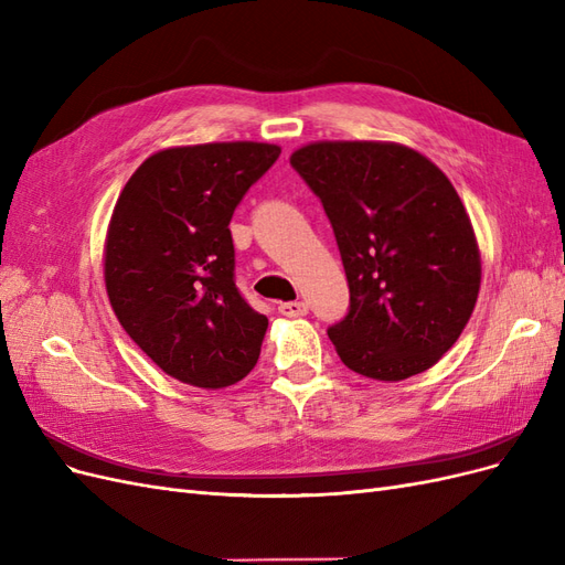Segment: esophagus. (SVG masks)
Returning a JSON list of instances; mask_svg holds the SVG:
<instances>
[{"mask_svg": "<svg viewBox=\"0 0 565 565\" xmlns=\"http://www.w3.org/2000/svg\"><path fill=\"white\" fill-rule=\"evenodd\" d=\"M278 311L285 318H301V316L309 313V303H306V301H285V303L278 306Z\"/></svg>", "mask_w": 565, "mask_h": 565, "instance_id": "34e87169", "label": "esophagus"}]
</instances>
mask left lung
I'll use <instances>...</instances> for the list:
<instances>
[{
  "label": "left lung",
  "mask_w": 565,
  "mask_h": 565,
  "mask_svg": "<svg viewBox=\"0 0 565 565\" xmlns=\"http://www.w3.org/2000/svg\"><path fill=\"white\" fill-rule=\"evenodd\" d=\"M289 164L320 198L347 270L349 313L328 330L341 363L380 382L436 365L481 287L471 218L448 177L382 141H318Z\"/></svg>",
  "instance_id": "8db88e82"
}]
</instances>
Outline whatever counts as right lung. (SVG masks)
Returning a JSON list of instances; mask_svg holds the SVG:
<instances>
[{
	"instance_id": "obj_1",
	"label": "right lung",
	"mask_w": 565,
	"mask_h": 565,
	"mask_svg": "<svg viewBox=\"0 0 565 565\" xmlns=\"http://www.w3.org/2000/svg\"><path fill=\"white\" fill-rule=\"evenodd\" d=\"M280 148L233 141L150 156L117 198L106 289L125 332L169 377L224 388L259 361L268 318L235 287L231 218Z\"/></svg>"
}]
</instances>
